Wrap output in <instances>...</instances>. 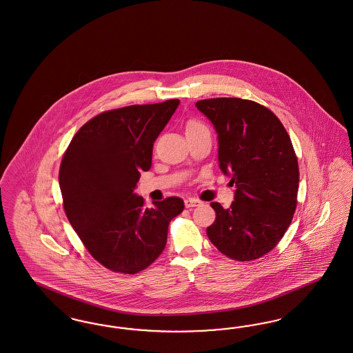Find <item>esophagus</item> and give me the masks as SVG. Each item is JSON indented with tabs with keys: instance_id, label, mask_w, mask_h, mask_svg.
I'll use <instances>...</instances> for the list:
<instances>
[{
	"instance_id": "1",
	"label": "esophagus",
	"mask_w": 353,
	"mask_h": 353,
	"mask_svg": "<svg viewBox=\"0 0 353 353\" xmlns=\"http://www.w3.org/2000/svg\"><path fill=\"white\" fill-rule=\"evenodd\" d=\"M202 202L197 199V198H186L185 199V206L186 208H194V206H198V205H201Z\"/></svg>"
}]
</instances>
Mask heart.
<instances>
[{"label": "heart", "mask_w": 353, "mask_h": 353, "mask_svg": "<svg viewBox=\"0 0 353 353\" xmlns=\"http://www.w3.org/2000/svg\"><path fill=\"white\" fill-rule=\"evenodd\" d=\"M196 127H202V125L193 121V122H189V125H188V127H186V130H190V128H196Z\"/></svg>", "instance_id": "obj_1"}]
</instances>
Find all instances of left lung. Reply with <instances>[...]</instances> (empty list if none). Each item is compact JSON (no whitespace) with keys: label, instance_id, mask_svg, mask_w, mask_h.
<instances>
[{"label":"left lung","instance_id":"1","mask_svg":"<svg viewBox=\"0 0 353 353\" xmlns=\"http://www.w3.org/2000/svg\"><path fill=\"white\" fill-rule=\"evenodd\" d=\"M218 134L221 170L235 185L228 209L212 202V244L238 261L259 259L281 240L296 208L299 172L292 141L265 106L241 99L196 102Z\"/></svg>","mask_w":353,"mask_h":353}]
</instances>
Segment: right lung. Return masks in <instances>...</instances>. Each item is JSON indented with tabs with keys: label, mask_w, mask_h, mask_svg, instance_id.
Instances as JSON below:
<instances>
[{
	"label": "right lung",
	"mask_w": 353,
	"mask_h": 353,
	"mask_svg": "<svg viewBox=\"0 0 353 353\" xmlns=\"http://www.w3.org/2000/svg\"><path fill=\"white\" fill-rule=\"evenodd\" d=\"M180 105L168 99L132 105L92 118L63 156L59 185L73 230L105 268L134 274L167 244L170 222L183 210L179 197L144 208L134 189L152 164V148Z\"/></svg>",
	"instance_id": "right-lung-1"
}]
</instances>
